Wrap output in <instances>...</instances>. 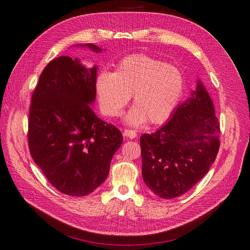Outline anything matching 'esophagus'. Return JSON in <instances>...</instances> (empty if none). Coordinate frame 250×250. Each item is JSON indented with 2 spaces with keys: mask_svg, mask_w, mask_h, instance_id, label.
I'll use <instances>...</instances> for the list:
<instances>
[{
  "mask_svg": "<svg viewBox=\"0 0 250 250\" xmlns=\"http://www.w3.org/2000/svg\"><path fill=\"white\" fill-rule=\"evenodd\" d=\"M123 135L125 137H127V139H130V140L135 139V137L137 136L136 132L134 130H130V129H125L124 132H123Z\"/></svg>",
  "mask_w": 250,
  "mask_h": 250,
  "instance_id": "34e87169",
  "label": "esophagus"
}]
</instances>
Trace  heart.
<instances>
[{
	"label": "heart",
	"instance_id": "1",
	"mask_svg": "<svg viewBox=\"0 0 250 250\" xmlns=\"http://www.w3.org/2000/svg\"><path fill=\"white\" fill-rule=\"evenodd\" d=\"M95 90L103 113L117 117L130 95L134 106L125 122L140 126L159 124L173 114L184 91V77L178 68L145 55H132L119 62L115 72L101 71Z\"/></svg>",
	"mask_w": 250,
	"mask_h": 250
}]
</instances>
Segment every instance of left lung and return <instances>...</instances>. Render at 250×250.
<instances>
[{
	"label": "left lung",
	"mask_w": 250,
	"mask_h": 250,
	"mask_svg": "<svg viewBox=\"0 0 250 250\" xmlns=\"http://www.w3.org/2000/svg\"><path fill=\"white\" fill-rule=\"evenodd\" d=\"M219 122L202 81L156 132L143 134L144 182L162 199L187 192L210 169L219 149Z\"/></svg>",
	"instance_id": "8db88e82"
}]
</instances>
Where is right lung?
Here are the masks:
<instances>
[{"label": "right lung", "instance_id": "1", "mask_svg": "<svg viewBox=\"0 0 250 250\" xmlns=\"http://www.w3.org/2000/svg\"><path fill=\"white\" fill-rule=\"evenodd\" d=\"M94 53L101 48L93 43ZM98 67L62 56L42 71L29 114L32 158L60 192L84 196L100 186L123 142L122 133L99 119L91 105L96 99Z\"/></svg>", "mask_w": 250, "mask_h": 250}]
</instances>
